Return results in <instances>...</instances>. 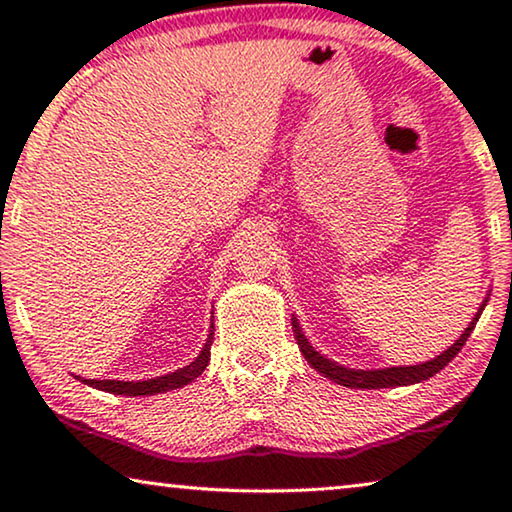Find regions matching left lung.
<instances>
[{
	"label": "left lung",
	"instance_id": "obj_1",
	"mask_svg": "<svg viewBox=\"0 0 512 512\" xmlns=\"http://www.w3.org/2000/svg\"><path fill=\"white\" fill-rule=\"evenodd\" d=\"M490 296V293H488ZM488 296L481 302L479 311H476L472 323L465 327V332L458 336V341L449 345L447 350H443L438 357H433L424 363H415V366H391V368H377V370H357V368H348L341 366L332 359H327L320 354L314 345L309 343V339L302 332V327L298 323V318L293 316V336H296L298 348L302 352V357L307 359V363L314 370H318L320 375H325L327 379L336 381V384L348 386V388H395V386H411V384H420V381H427L429 377L436 375V372L443 370L449 361H452L461 348L465 345V341L470 339L472 329L476 327V320L481 318L485 305H488Z\"/></svg>",
	"mask_w": 512,
	"mask_h": 512
}]
</instances>
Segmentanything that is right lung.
Returning a JSON list of instances; mask_svg holds the SVG:
<instances>
[{
	"label": "right lung",
	"instance_id": "right-lung-1",
	"mask_svg": "<svg viewBox=\"0 0 512 512\" xmlns=\"http://www.w3.org/2000/svg\"><path fill=\"white\" fill-rule=\"evenodd\" d=\"M214 318V316H212ZM212 339H214V323L210 325V334H207V341L198 352V357L189 363L185 368H178L176 372H169V375L162 377H153V379H142V381H119V379H81L79 375H74L76 379H81L83 384H88L92 388H99V391H106L112 395H126V397H142V395H158V393H167L173 391V388H183L187 384L203 375V370L210 363V348H212Z\"/></svg>",
	"mask_w": 512,
	"mask_h": 512
}]
</instances>
